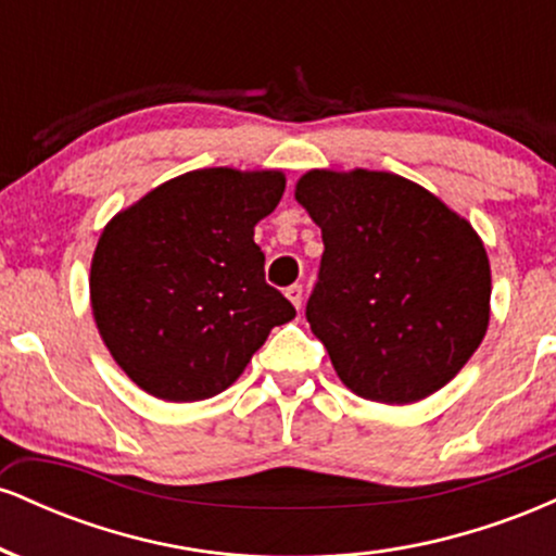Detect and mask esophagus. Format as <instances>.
I'll return each instance as SVG.
<instances>
[{
	"label": "esophagus",
	"instance_id": "obj_1",
	"mask_svg": "<svg viewBox=\"0 0 556 556\" xmlns=\"http://www.w3.org/2000/svg\"><path fill=\"white\" fill-rule=\"evenodd\" d=\"M285 295L290 298V303L295 305V308H300V305H303V287H300V285H290V287H287Z\"/></svg>",
	"mask_w": 556,
	"mask_h": 556
}]
</instances>
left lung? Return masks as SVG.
Wrapping results in <instances>:
<instances>
[{"label": "left lung", "mask_w": 556, "mask_h": 556, "mask_svg": "<svg viewBox=\"0 0 556 556\" xmlns=\"http://www.w3.org/2000/svg\"><path fill=\"white\" fill-rule=\"evenodd\" d=\"M295 198L324 240L305 318L344 387L407 405L455 379L489 327L491 271L473 227L392 172L314 169Z\"/></svg>", "instance_id": "obj_1"}]
</instances>
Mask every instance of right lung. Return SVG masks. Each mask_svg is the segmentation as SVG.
<instances>
[{
    "label": "right lung",
    "instance_id": "1",
    "mask_svg": "<svg viewBox=\"0 0 556 556\" xmlns=\"http://www.w3.org/2000/svg\"><path fill=\"white\" fill-rule=\"evenodd\" d=\"M282 193V172L195 169L104 227L91 264L93 318L143 392L167 402L214 397L295 316L266 285L253 242Z\"/></svg>",
    "mask_w": 556,
    "mask_h": 556
}]
</instances>
